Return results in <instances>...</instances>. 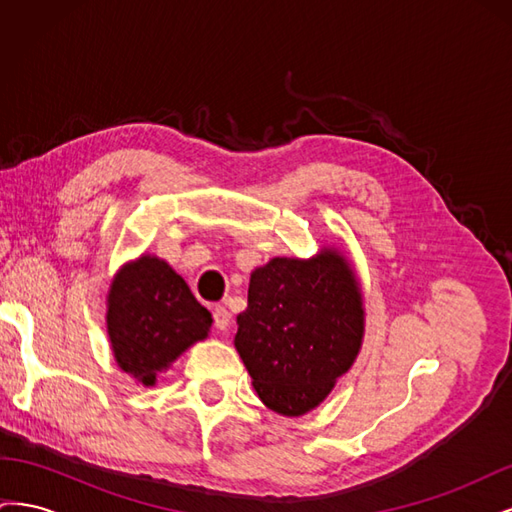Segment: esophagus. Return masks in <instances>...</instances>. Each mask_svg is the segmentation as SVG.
I'll use <instances>...</instances> for the list:
<instances>
[{"mask_svg":"<svg viewBox=\"0 0 512 512\" xmlns=\"http://www.w3.org/2000/svg\"><path fill=\"white\" fill-rule=\"evenodd\" d=\"M213 324L218 331H228L230 327V312L224 305H215L213 307Z\"/></svg>","mask_w":512,"mask_h":512,"instance_id":"esophagus-1","label":"esophagus"}]
</instances>
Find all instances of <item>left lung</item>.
Here are the masks:
<instances>
[{"instance_id":"left-lung-1","label":"left lung","mask_w":512,"mask_h":512,"mask_svg":"<svg viewBox=\"0 0 512 512\" xmlns=\"http://www.w3.org/2000/svg\"><path fill=\"white\" fill-rule=\"evenodd\" d=\"M235 348L262 404L301 416L324 401L361 350L365 309L350 262L337 250L273 258L250 277Z\"/></svg>"}]
</instances>
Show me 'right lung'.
<instances>
[{
    "label": "right lung",
    "instance_id": "right-lung-1",
    "mask_svg": "<svg viewBox=\"0 0 512 512\" xmlns=\"http://www.w3.org/2000/svg\"><path fill=\"white\" fill-rule=\"evenodd\" d=\"M106 307L115 361L145 386L156 384L160 371L205 339L213 322L183 277L149 254L119 269Z\"/></svg>",
    "mask_w": 512,
    "mask_h": 512
}]
</instances>
